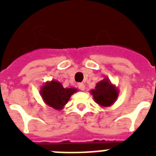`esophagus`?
<instances>
[{
	"instance_id": "1",
	"label": "esophagus",
	"mask_w": 156,
	"mask_h": 156,
	"mask_svg": "<svg viewBox=\"0 0 156 156\" xmlns=\"http://www.w3.org/2000/svg\"><path fill=\"white\" fill-rule=\"evenodd\" d=\"M78 87L81 90H85L86 87H85V85L83 84V83H78Z\"/></svg>"
}]
</instances>
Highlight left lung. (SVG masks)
I'll return each instance as SVG.
<instances>
[{
    "instance_id": "8db88e82",
    "label": "left lung",
    "mask_w": 156,
    "mask_h": 156,
    "mask_svg": "<svg viewBox=\"0 0 156 156\" xmlns=\"http://www.w3.org/2000/svg\"><path fill=\"white\" fill-rule=\"evenodd\" d=\"M90 92L96 104L104 108H108L116 102L120 90L106 77L96 83L95 89L90 90Z\"/></svg>"
}]
</instances>
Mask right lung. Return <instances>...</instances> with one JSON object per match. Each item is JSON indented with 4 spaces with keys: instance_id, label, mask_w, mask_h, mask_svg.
<instances>
[{
    "instance_id": "1",
    "label": "right lung",
    "mask_w": 156,
    "mask_h": 156,
    "mask_svg": "<svg viewBox=\"0 0 156 156\" xmlns=\"http://www.w3.org/2000/svg\"><path fill=\"white\" fill-rule=\"evenodd\" d=\"M76 88H64L60 82L52 79L48 81L41 87L40 94L48 106L56 110H62L70 99L71 95L77 92Z\"/></svg>"
}]
</instances>
